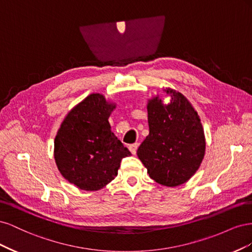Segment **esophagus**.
<instances>
[{
  "label": "esophagus",
  "instance_id": "34e87169",
  "mask_svg": "<svg viewBox=\"0 0 252 252\" xmlns=\"http://www.w3.org/2000/svg\"><path fill=\"white\" fill-rule=\"evenodd\" d=\"M138 147H139V143H134V144H131L129 145V150L131 151L132 155H135L136 154V150H138Z\"/></svg>",
  "mask_w": 252,
  "mask_h": 252
}]
</instances>
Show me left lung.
Here are the masks:
<instances>
[{"instance_id": "1", "label": "left lung", "mask_w": 252, "mask_h": 252, "mask_svg": "<svg viewBox=\"0 0 252 252\" xmlns=\"http://www.w3.org/2000/svg\"><path fill=\"white\" fill-rule=\"evenodd\" d=\"M171 96L163 104L155 95L147 104L149 134L136 151L149 177L158 184H184L199 169L206 141L200 117L187 98L177 90L164 89Z\"/></svg>"}]
</instances>
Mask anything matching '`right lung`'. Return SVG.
Wrapping results in <instances>:
<instances>
[{
    "label": "right lung",
    "instance_id": "add662e5",
    "mask_svg": "<svg viewBox=\"0 0 252 252\" xmlns=\"http://www.w3.org/2000/svg\"><path fill=\"white\" fill-rule=\"evenodd\" d=\"M114 108L103 94H90L68 112L56 135L58 169L82 190L105 187L118 175L122 158L131 155L111 131L108 119Z\"/></svg>",
    "mask_w": 252,
    "mask_h": 252
}]
</instances>
